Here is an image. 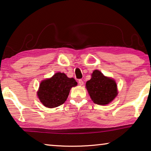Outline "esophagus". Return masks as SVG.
Segmentation results:
<instances>
[{"mask_svg":"<svg viewBox=\"0 0 151 151\" xmlns=\"http://www.w3.org/2000/svg\"><path fill=\"white\" fill-rule=\"evenodd\" d=\"M78 84H79L80 85H83V84H84V82H83V81L82 79H79L78 81Z\"/></svg>","mask_w":151,"mask_h":151,"instance_id":"obj_1","label":"esophagus"}]
</instances>
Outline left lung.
Segmentation results:
<instances>
[{
	"instance_id": "8db88e82",
	"label": "left lung",
	"mask_w": 151,
	"mask_h": 151,
	"mask_svg": "<svg viewBox=\"0 0 151 151\" xmlns=\"http://www.w3.org/2000/svg\"><path fill=\"white\" fill-rule=\"evenodd\" d=\"M86 88L95 104L106 105L117 96V86L115 81L105 76L100 71L95 70L91 79L86 83Z\"/></svg>"
}]
</instances>
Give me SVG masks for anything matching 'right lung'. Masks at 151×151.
<instances>
[{
	"label": "right lung",
	"mask_w": 151,
	"mask_h": 151,
	"mask_svg": "<svg viewBox=\"0 0 151 151\" xmlns=\"http://www.w3.org/2000/svg\"><path fill=\"white\" fill-rule=\"evenodd\" d=\"M76 85L75 78H68L64 73H57L51 78L42 81L37 96L45 106L58 107L64 104L70 90Z\"/></svg>",
	"instance_id": "add662e5"
}]
</instances>
